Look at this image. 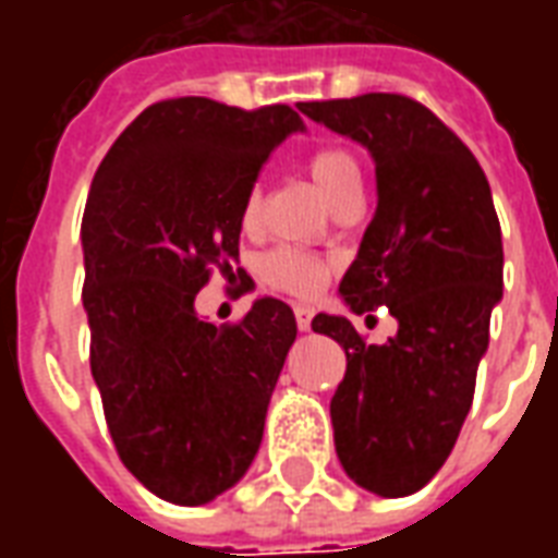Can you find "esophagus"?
I'll return each mask as SVG.
<instances>
[{
	"mask_svg": "<svg viewBox=\"0 0 558 558\" xmlns=\"http://www.w3.org/2000/svg\"><path fill=\"white\" fill-rule=\"evenodd\" d=\"M292 311H295V326L302 328V331H311V319H314V311H311V307H304V304H295Z\"/></svg>",
	"mask_w": 558,
	"mask_h": 558,
	"instance_id": "esophagus-1",
	"label": "esophagus"
}]
</instances>
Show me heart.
<instances>
[{
  "label": "heart",
  "mask_w": 558,
  "mask_h": 558,
  "mask_svg": "<svg viewBox=\"0 0 558 558\" xmlns=\"http://www.w3.org/2000/svg\"><path fill=\"white\" fill-rule=\"evenodd\" d=\"M307 170H311V179L319 187V194L326 196L331 206L338 203L340 196L362 191V167H359V160H355L350 148H316L314 155L307 158ZM259 218H263V187L254 184L244 194L242 223L247 230H254ZM259 268H263V280L271 290L290 292V295H299V299L316 295V292L323 290L328 275H331V263L328 259L307 254L302 247H290V244H280L275 251H268Z\"/></svg>",
  "instance_id": "heart-1"
}]
</instances>
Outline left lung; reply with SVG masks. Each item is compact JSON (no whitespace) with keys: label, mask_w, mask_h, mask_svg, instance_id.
<instances>
[{"label":"left lung","mask_w":558,"mask_h":558,"mask_svg":"<svg viewBox=\"0 0 558 558\" xmlns=\"http://www.w3.org/2000/svg\"><path fill=\"white\" fill-rule=\"evenodd\" d=\"M299 110L376 160L379 203L340 295L355 314L388 307L398 335L376 347L347 316L311 326L347 352L331 398L340 463L359 487L398 499L442 469L469 415L502 299V230L475 155L415 98L371 92Z\"/></svg>","instance_id":"left-lung-1"}]
</instances>
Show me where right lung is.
Masks as SVG:
<instances>
[{"label":"right lung","mask_w":558,"mask_h":558,"mask_svg":"<svg viewBox=\"0 0 558 558\" xmlns=\"http://www.w3.org/2000/svg\"><path fill=\"white\" fill-rule=\"evenodd\" d=\"M302 116L167 98L119 134L83 211V307L104 418L122 463L172 505L242 478L295 340L290 304L259 299L230 326L203 323L196 292L235 268L244 194Z\"/></svg>","instance_id":"right-lung-1"}]
</instances>
